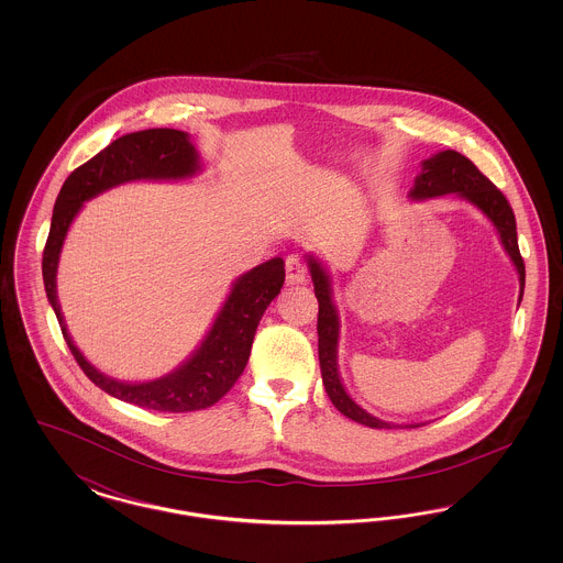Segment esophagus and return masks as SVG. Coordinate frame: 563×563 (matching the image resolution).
Returning a JSON list of instances; mask_svg holds the SVG:
<instances>
[{
    "mask_svg": "<svg viewBox=\"0 0 563 563\" xmlns=\"http://www.w3.org/2000/svg\"><path fill=\"white\" fill-rule=\"evenodd\" d=\"M285 269H287V283L289 285H301L306 280V268L301 264V260L297 255H289L285 262Z\"/></svg>",
    "mask_w": 563,
    "mask_h": 563,
    "instance_id": "esophagus-1",
    "label": "esophagus"
}]
</instances>
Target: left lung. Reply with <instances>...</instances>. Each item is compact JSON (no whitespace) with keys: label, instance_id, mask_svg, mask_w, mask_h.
<instances>
[{"label":"left lung","instance_id":"8db88e82","mask_svg":"<svg viewBox=\"0 0 563 563\" xmlns=\"http://www.w3.org/2000/svg\"><path fill=\"white\" fill-rule=\"evenodd\" d=\"M455 194L457 198L471 202L477 207L496 228L505 251L509 253L510 262L519 274V301L523 297L526 287V266L519 253L517 244V223L515 214L510 209L509 200L505 194L496 188L482 170L468 161L466 156L457 154L454 150L439 152L430 156L429 161L422 162V170L413 181V188L409 189L411 200H429L437 196ZM308 268L314 283V295L319 299V361H321L322 384L329 395L331 402L350 420L365 424L369 429H397V427H424L420 424H390L365 411L358 402L352 401L342 377L338 372V344H340V317L338 308L333 303V291H331V276L324 269L321 262L314 255H308Z\"/></svg>","mask_w":563,"mask_h":563}]
</instances>
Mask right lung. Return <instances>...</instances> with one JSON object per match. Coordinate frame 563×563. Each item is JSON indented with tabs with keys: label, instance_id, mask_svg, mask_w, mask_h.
I'll return each instance as SVG.
<instances>
[{
	"label": "right lung",
	"instance_id": "add662e5",
	"mask_svg": "<svg viewBox=\"0 0 563 563\" xmlns=\"http://www.w3.org/2000/svg\"><path fill=\"white\" fill-rule=\"evenodd\" d=\"M198 170V152L184 131L150 129L115 139L95 158L78 166L63 184L54 202L51 234L42 257L48 301L81 372L111 397L156 411L207 409L234 386L246 367L257 324L269 301L283 289L285 262L274 257L239 276L200 346L175 372L150 382L113 379L84 358L58 306L56 268L69 225L86 200L129 181H179L194 177Z\"/></svg>",
	"mask_w": 563,
	"mask_h": 563
}]
</instances>
